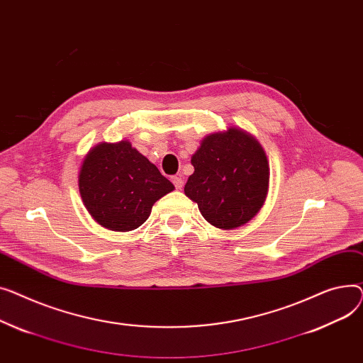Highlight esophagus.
<instances>
[{
    "label": "esophagus",
    "instance_id": "1",
    "mask_svg": "<svg viewBox=\"0 0 363 363\" xmlns=\"http://www.w3.org/2000/svg\"><path fill=\"white\" fill-rule=\"evenodd\" d=\"M172 182L174 183L176 189H182V187H183V184H184L183 179H182V177H179V176H174V177H172Z\"/></svg>",
    "mask_w": 363,
    "mask_h": 363
}]
</instances>
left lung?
Returning <instances> with one entry per match:
<instances>
[{
  "instance_id": "8db88e82",
  "label": "left lung",
  "mask_w": 363,
  "mask_h": 363,
  "mask_svg": "<svg viewBox=\"0 0 363 363\" xmlns=\"http://www.w3.org/2000/svg\"><path fill=\"white\" fill-rule=\"evenodd\" d=\"M195 172L184 195L198 203L202 217L217 228L247 224L265 203L269 164L258 139L236 125L205 136L191 155Z\"/></svg>"
}]
</instances>
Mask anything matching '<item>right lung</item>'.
Returning <instances> with one entry per match:
<instances>
[{
  "instance_id": "add662e5",
  "label": "right lung",
  "mask_w": 363,
  "mask_h": 363,
  "mask_svg": "<svg viewBox=\"0 0 363 363\" xmlns=\"http://www.w3.org/2000/svg\"><path fill=\"white\" fill-rule=\"evenodd\" d=\"M173 190L174 184L124 139L91 147L79 169L83 205L99 225L111 231L140 227L154 203Z\"/></svg>"
}]
</instances>
